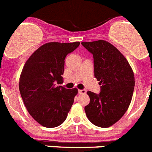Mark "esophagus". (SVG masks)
<instances>
[{
  "label": "esophagus",
  "mask_w": 152,
  "mask_h": 152,
  "mask_svg": "<svg viewBox=\"0 0 152 152\" xmlns=\"http://www.w3.org/2000/svg\"><path fill=\"white\" fill-rule=\"evenodd\" d=\"M78 93L79 94H86V91L85 90H78Z\"/></svg>",
  "instance_id": "34e87169"
}]
</instances>
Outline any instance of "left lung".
Instances as JSON below:
<instances>
[{
  "label": "left lung",
  "mask_w": 152,
  "mask_h": 152,
  "mask_svg": "<svg viewBox=\"0 0 152 152\" xmlns=\"http://www.w3.org/2000/svg\"><path fill=\"white\" fill-rule=\"evenodd\" d=\"M81 44L93 55L94 76L101 85L99 94L88 91L90 103L84 110L93 124L107 128L119 121L129 107L135 87L134 73L123 55L108 42Z\"/></svg>",
  "instance_id": "8db88e82"
}]
</instances>
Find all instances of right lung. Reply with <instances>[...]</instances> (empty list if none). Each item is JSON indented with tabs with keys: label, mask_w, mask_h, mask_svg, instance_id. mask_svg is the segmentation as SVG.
I'll return each mask as SVG.
<instances>
[{
	"label": "right lung",
	"mask_w": 152,
	"mask_h": 152,
	"mask_svg": "<svg viewBox=\"0 0 152 152\" xmlns=\"http://www.w3.org/2000/svg\"><path fill=\"white\" fill-rule=\"evenodd\" d=\"M80 45L79 42L44 44L24 64L19 89L30 116L42 126L54 128L62 124L77 94V89L62 86L64 59Z\"/></svg>",
	"instance_id": "add662e5"
}]
</instances>
